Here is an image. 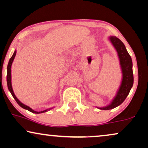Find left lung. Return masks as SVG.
<instances>
[{"instance_id":"1","label":"left lung","mask_w":148,"mask_h":148,"mask_svg":"<svg viewBox=\"0 0 148 148\" xmlns=\"http://www.w3.org/2000/svg\"><path fill=\"white\" fill-rule=\"evenodd\" d=\"M110 40L116 48L120 60V64L123 72V79L121 87L112 103L108 106L103 107L102 110H110L119 106L124 102L128 96L133 84V63L131 56L126 50L124 44L116 36H111Z\"/></svg>"}]
</instances>
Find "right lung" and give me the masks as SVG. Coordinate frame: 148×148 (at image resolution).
Listing matches in <instances>:
<instances>
[{"instance_id":"obj_1","label":"right lung","mask_w":148,"mask_h":148,"mask_svg":"<svg viewBox=\"0 0 148 148\" xmlns=\"http://www.w3.org/2000/svg\"><path fill=\"white\" fill-rule=\"evenodd\" d=\"M16 52L17 51L14 52V53L13 54V56H11V58H10L9 61V63H8V66H7V86H8V89H9V90L10 91V92H11V94H12V96L15 99L16 102L20 106L22 107V108H24V109H26V110L30 111V112H34V113H36V114H39V113H42V112H45L46 111H48V110H43V111H40V112H37V111H35L34 110H32L31 108H29V106H26V105L22 104V103L20 102V101L18 100L17 98V97L15 96V95L14 94V92H13V88H12V86H11V64L13 63V61L14 60V58H15V56L16 55ZM50 110V109H49Z\"/></svg>"}]
</instances>
